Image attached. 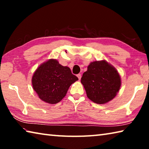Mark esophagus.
Returning a JSON list of instances; mask_svg holds the SVG:
<instances>
[{"instance_id": "obj_1", "label": "esophagus", "mask_w": 149, "mask_h": 149, "mask_svg": "<svg viewBox=\"0 0 149 149\" xmlns=\"http://www.w3.org/2000/svg\"><path fill=\"white\" fill-rule=\"evenodd\" d=\"M77 77H78V79H79V80H80L81 79V74H77Z\"/></svg>"}]
</instances>
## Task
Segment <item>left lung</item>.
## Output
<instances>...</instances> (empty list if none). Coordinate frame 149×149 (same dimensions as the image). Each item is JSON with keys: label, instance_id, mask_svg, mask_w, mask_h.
I'll return each mask as SVG.
<instances>
[{"label": "left lung", "instance_id": "1", "mask_svg": "<svg viewBox=\"0 0 149 149\" xmlns=\"http://www.w3.org/2000/svg\"><path fill=\"white\" fill-rule=\"evenodd\" d=\"M81 83L91 100L105 104L116 96L120 89L121 78L113 65L106 60H100L90 63Z\"/></svg>", "mask_w": 149, "mask_h": 149}]
</instances>
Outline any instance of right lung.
Masks as SVG:
<instances>
[{"label": "right lung", "mask_w": 149, "mask_h": 149, "mask_svg": "<svg viewBox=\"0 0 149 149\" xmlns=\"http://www.w3.org/2000/svg\"><path fill=\"white\" fill-rule=\"evenodd\" d=\"M78 80L71 70L55 59L42 63L32 77L33 89L39 99L49 104H56L64 98L69 87Z\"/></svg>", "instance_id": "obj_1"}]
</instances>
